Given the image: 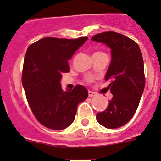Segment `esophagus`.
Here are the masks:
<instances>
[{
  "mask_svg": "<svg viewBox=\"0 0 161 161\" xmlns=\"http://www.w3.org/2000/svg\"><path fill=\"white\" fill-rule=\"evenodd\" d=\"M95 96V93L92 91H89V97H94Z\"/></svg>",
  "mask_w": 161,
  "mask_h": 161,
  "instance_id": "esophagus-1",
  "label": "esophagus"
}]
</instances>
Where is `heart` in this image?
<instances>
[{
    "mask_svg": "<svg viewBox=\"0 0 161 161\" xmlns=\"http://www.w3.org/2000/svg\"><path fill=\"white\" fill-rule=\"evenodd\" d=\"M90 80V79H89V78H88V79H87V80Z\"/></svg>",
    "mask_w": 161,
    "mask_h": 161,
    "instance_id": "1",
    "label": "heart"
}]
</instances>
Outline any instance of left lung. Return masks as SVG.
<instances>
[{"mask_svg":"<svg viewBox=\"0 0 161 161\" xmlns=\"http://www.w3.org/2000/svg\"><path fill=\"white\" fill-rule=\"evenodd\" d=\"M92 41L102 42L111 49V62L105 76L113 97L97 120L109 129L127 123L136 113L145 86L143 59L139 47L122 34L107 31L97 34Z\"/></svg>","mask_w":161,"mask_h":161,"instance_id":"left-lung-1","label":"left lung"}]
</instances>
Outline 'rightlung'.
I'll use <instances>...</instances> for the list:
<instances>
[{"label": "right lung", "instance_id": "add662e5", "mask_svg": "<svg viewBox=\"0 0 161 161\" xmlns=\"http://www.w3.org/2000/svg\"><path fill=\"white\" fill-rule=\"evenodd\" d=\"M88 39L47 37L29 46L24 59L22 83L33 114L44 126L63 130L73 123L80 102L88 97L83 85L63 90V72L70 71L68 60Z\"/></svg>", "mask_w": 161, "mask_h": 161}]
</instances>
